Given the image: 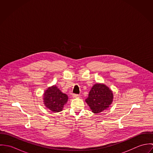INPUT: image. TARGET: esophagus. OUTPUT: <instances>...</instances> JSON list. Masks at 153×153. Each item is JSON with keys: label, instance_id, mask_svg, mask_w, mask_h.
<instances>
[{"label": "esophagus", "instance_id": "34e87169", "mask_svg": "<svg viewBox=\"0 0 153 153\" xmlns=\"http://www.w3.org/2000/svg\"><path fill=\"white\" fill-rule=\"evenodd\" d=\"M72 97H73L74 98H76L79 97V95H78V94H73Z\"/></svg>", "mask_w": 153, "mask_h": 153}]
</instances>
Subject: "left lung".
Returning a JSON list of instances; mask_svg holds the SVG:
<instances>
[{
	"label": "left lung",
	"mask_w": 153,
	"mask_h": 153,
	"mask_svg": "<svg viewBox=\"0 0 153 153\" xmlns=\"http://www.w3.org/2000/svg\"><path fill=\"white\" fill-rule=\"evenodd\" d=\"M112 91L104 84H95L91 89L85 100L90 109L98 114L108 109L113 101Z\"/></svg>",
	"instance_id": "8db88e82"
}]
</instances>
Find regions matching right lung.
Instances as JSON below:
<instances>
[{
  "label": "right lung",
  "mask_w": 153,
  "mask_h": 153,
  "mask_svg": "<svg viewBox=\"0 0 153 153\" xmlns=\"http://www.w3.org/2000/svg\"><path fill=\"white\" fill-rule=\"evenodd\" d=\"M43 95L45 106L54 112L62 111L68 100V95L62 92L55 85L48 88Z\"/></svg>",
  "instance_id": "add662e5"
}]
</instances>
